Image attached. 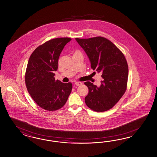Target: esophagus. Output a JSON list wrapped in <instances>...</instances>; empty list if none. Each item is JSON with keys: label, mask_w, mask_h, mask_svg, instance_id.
I'll use <instances>...</instances> for the list:
<instances>
[{"label": "esophagus", "mask_w": 157, "mask_h": 157, "mask_svg": "<svg viewBox=\"0 0 157 157\" xmlns=\"http://www.w3.org/2000/svg\"><path fill=\"white\" fill-rule=\"evenodd\" d=\"M75 84L76 85V86H81L82 85V82H76L75 83Z\"/></svg>", "instance_id": "1"}]
</instances>
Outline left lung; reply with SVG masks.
Returning a JSON list of instances; mask_svg holds the SVG:
<instances>
[{
    "instance_id": "1",
    "label": "left lung",
    "mask_w": 157,
    "mask_h": 157,
    "mask_svg": "<svg viewBox=\"0 0 157 157\" xmlns=\"http://www.w3.org/2000/svg\"><path fill=\"white\" fill-rule=\"evenodd\" d=\"M75 40L89 58L91 68L102 74L100 87L90 82H85L89 89L86 104L95 112L108 110L117 103L127 89L128 66L126 59L113 43L104 37Z\"/></svg>"
}]
</instances>
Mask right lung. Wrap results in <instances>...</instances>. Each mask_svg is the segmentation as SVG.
Listing matches in <instances>:
<instances>
[{"instance_id": "add662e5", "label": "right lung", "mask_w": 157, "mask_h": 157, "mask_svg": "<svg viewBox=\"0 0 157 157\" xmlns=\"http://www.w3.org/2000/svg\"><path fill=\"white\" fill-rule=\"evenodd\" d=\"M71 40L68 37L50 40L37 48L29 59L25 76L26 88L35 102L44 109H60L71 92V83L56 81L53 73L57 71L62 50Z\"/></svg>"}]
</instances>
